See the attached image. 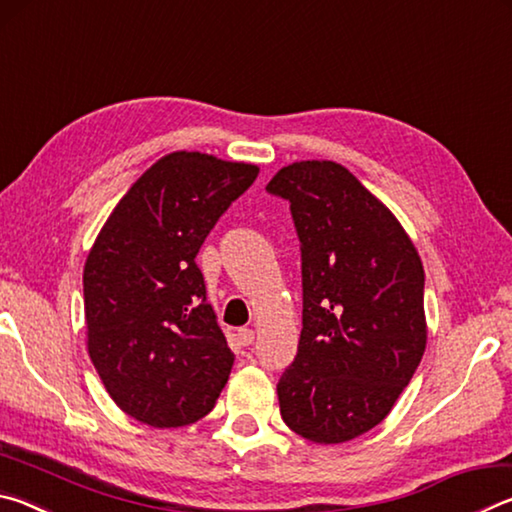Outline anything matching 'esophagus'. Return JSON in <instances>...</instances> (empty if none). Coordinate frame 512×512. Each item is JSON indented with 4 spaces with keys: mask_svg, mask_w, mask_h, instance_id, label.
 <instances>
[{
    "mask_svg": "<svg viewBox=\"0 0 512 512\" xmlns=\"http://www.w3.org/2000/svg\"><path fill=\"white\" fill-rule=\"evenodd\" d=\"M237 339H239L241 345H250L255 341V332H253V329H248V327H241L237 332Z\"/></svg>",
    "mask_w": 512,
    "mask_h": 512,
    "instance_id": "obj_1",
    "label": "esophagus"
}]
</instances>
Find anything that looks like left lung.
Segmentation results:
<instances>
[{"label":"left lung","mask_w":512,"mask_h":512,"mask_svg":"<svg viewBox=\"0 0 512 512\" xmlns=\"http://www.w3.org/2000/svg\"><path fill=\"white\" fill-rule=\"evenodd\" d=\"M302 255L298 354L277 384L282 420L320 445L391 413L427 348L424 268L393 212L332 160L275 173Z\"/></svg>","instance_id":"left-lung-1"}]
</instances>
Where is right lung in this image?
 <instances>
[{
    "label": "right lung",
    "mask_w": 512,
    "mask_h": 512,
    "mask_svg": "<svg viewBox=\"0 0 512 512\" xmlns=\"http://www.w3.org/2000/svg\"><path fill=\"white\" fill-rule=\"evenodd\" d=\"M259 167L176 151L108 216L83 268L88 352L121 411L158 429L205 418L235 354L205 298L196 255Z\"/></svg>",
    "instance_id": "obj_1"
}]
</instances>
